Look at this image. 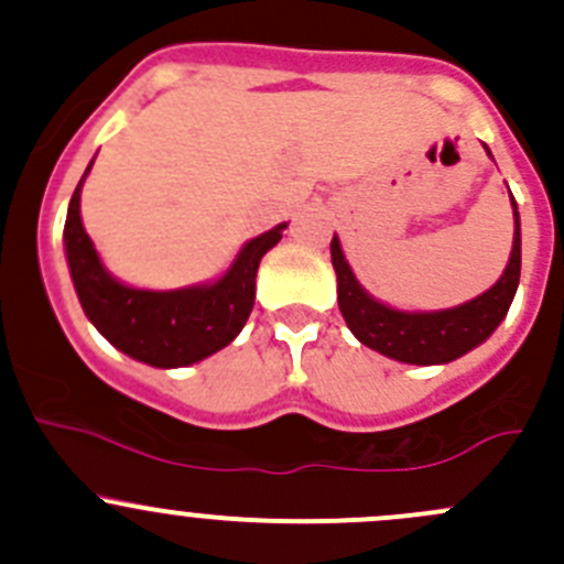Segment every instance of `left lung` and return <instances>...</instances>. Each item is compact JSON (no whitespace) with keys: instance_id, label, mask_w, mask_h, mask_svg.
<instances>
[{"instance_id":"obj_1","label":"left lung","mask_w":564,"mask_h":564,"mask_svg":"<svg viewBox=\"0 0 564 564\" xmlns=\"http://www.w3.org/2000/svg\"><path fill=\"white\" fill-rule=\"evenodd\" d=\"M513 218V250H510V261L505 267L502 278L488 292H482L480 297L469 300L458 308L431 311V314L395 311L373 300L371 294H366V289L357 283L351 267L346 264L338 237H333L329 253H333V267L335 275H338V308L351 333L357 335V340L366 344L368 349L379 351V355L392 357L398 362H412V366L451 362L469 349H475L477 344H482L499 327V322L508 316L516 289H519L521 220L516 202Z\"/></svg>"}]
</instances>
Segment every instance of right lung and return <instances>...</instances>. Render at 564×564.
Returning <instances> with one entry per match:
<instances>
[{"mask_svg":"<svg viewBox=\"0 0 564 564\" xmlns=\"http://www.w3.org/2000/svg\"><path fill=\"white\" fill-rule=\"evenodd\" d=\"M84 176L67 207L65 250L73 286L89 322L119 351L155 368L191 366L229 346L253 311L256 270L261 256L278 246L286 224H278L275 229L250 240L229 272L209 286L176 289V292L130 289L108 275L98 250L84 231L82 213H78Z\"/></svg>","mask_w":564,"mask_h":564,"instance_id":"obj_1","label":"right lung"}]
</instances>
